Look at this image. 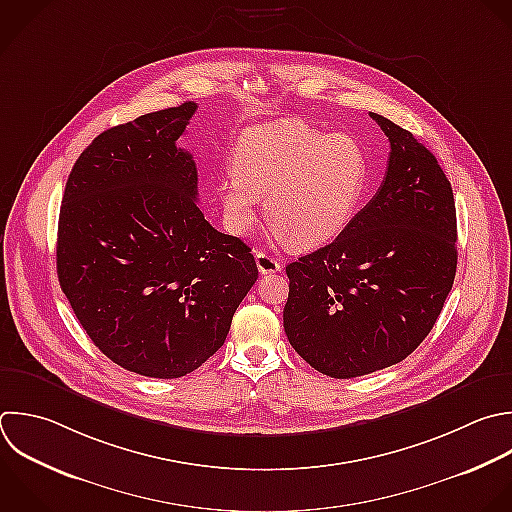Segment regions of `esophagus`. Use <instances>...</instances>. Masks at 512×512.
<instances>
[{
	"label": "esophagus",
	"mask_w": 512,
	"mask_h": 512,
	"mask_svg": "<svg viewBox=\"0 0 512 512\" xmlns=\"http://www.w3.org/2000/svg\"><path fill=\"white\" fill-rule=\"evenodd\" d=\"M256 266L260 274H274L282 270V264L266 252H256Z\"/></svg>",
	"instance_id": "obj_1"
}]
</instances>
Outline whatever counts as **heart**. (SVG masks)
Masks as SVG:
<instances>
[{"label":"heart","instance_id":"b5f03b06","mask_svg":"<svg viewBox=\"0 0 512 512\" xmlns=\"http://www.w3.org/2000/svg\"><path fill=\"white\" fill-rule=\"evenodd\" d=\"M232 164L234 174L220 184L230 230L248 234L266 196L270 224L302 250L330 242L348 226L368 182V158L358 140L298 122L246 132Z\"/></svg>","mask_w":512,"mask_h":512}]
</instances>
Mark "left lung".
Here are the masks:
<instances>
[{"mask_svg":"<svg viewBox=\"0 0 512 512\" xmlns=\"http://www.w3.org/2000/svg\"><path fill=\"white\" fill-rule=\"evenodd\" d=\"M370 118L390 142L378 192L336 240L286 266V336L332 378L370 374L414 352L456 274L448 178L408 130L378 114Z\"/></svg>","mask_w":512,"mask_h":512,"instance_id":"8db88e82","label":"left lung"}]
</instances>
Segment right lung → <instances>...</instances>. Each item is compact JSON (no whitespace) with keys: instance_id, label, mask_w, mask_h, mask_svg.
Returning a JSON list of instances; mask_svg holds the SVG:
<instances>
[{"instance_id":"1","label":"right lung","mask_w":512,"mask_h":512,"mask_svg":"<svg viewBox=\"0 0 512 512\" xmlns=\"http://www.w3.org/2000/svg\"><path fill=\"white\" fill-rule=\"evenodd\" d=\"M186 102L102 132L76 160L58 222V278L92 342L118 366L180 378L226 340L258 278L250 248L198 208L178 148Z\"/></svg>"}]
</instances>
